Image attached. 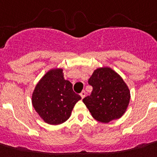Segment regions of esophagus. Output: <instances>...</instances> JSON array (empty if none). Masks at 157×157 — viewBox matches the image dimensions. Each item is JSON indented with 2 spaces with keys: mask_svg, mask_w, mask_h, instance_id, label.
I'll return each mask as SVG.
<instances>
[{
  "mask_svg": "<svg viewBox=\"0 0 157 157\" xmlns=\"http://www.w3.org/2000/svg\"><path fill=\"white\" fill-rule=\"evenodd\" d=\"M80 96H81V98H84V96H85V95H86V92H85V91H82V92H80Z\"/></svg>",
  "mask_w": 157,
  "mask_h": 157,
  "instance_id": "esophagus-1",
  "label": "esophagus"
}]
</instances>
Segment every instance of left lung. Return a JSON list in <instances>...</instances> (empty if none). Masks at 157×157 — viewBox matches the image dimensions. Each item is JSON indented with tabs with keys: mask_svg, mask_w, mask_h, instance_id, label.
<instances>
[{
	"mask_svg": "<svg viewBox=\"0 0 157 157\" xmlns=\"http://www.w3.org/2000/svg\"><path fill=\"white\" fill-rule=\"evenodd\" d=\"M88 84L92 92L83 102L95 120L107 123L122 116L129 103L130 93L118 73L110 68H99L94 71Z\"/></svg>",
	"mask_w": 157,
	"mask_h": 157,
	"instance_id": "left-lung-1",
	"label": "left lung"
}]
</instances>
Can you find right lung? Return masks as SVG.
I'll return each mask as SVG.
<instances>
[{
  "instance_id": "add662e5",
  "label": "right lung",
  "mask_w": 157,
  "mask_h": 157,
  "mask_svg": "<svg viewBox=\"0 0 157 157\" xmlns=\"http://www.w3.org/2000/svg\"><path fill=\"white\" fill-rule=\"evenodd\" d=\"M81 99L73 84L65 80L62 69H51L37 84L32 95V105L39 116L51 125L65 122L73 107Z\"/></svg>"
}]
</instances>
